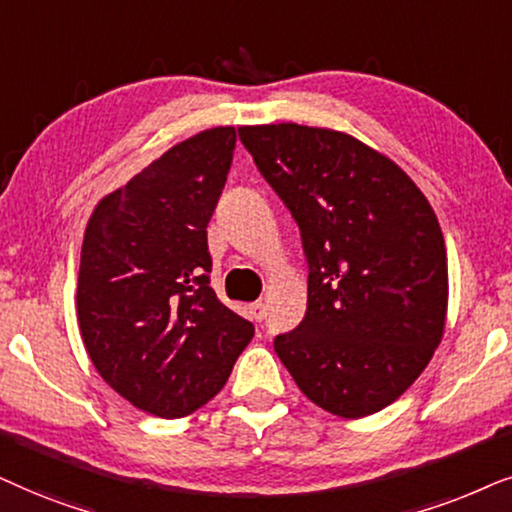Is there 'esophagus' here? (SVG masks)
<instances>
[{"label":"esophagus","instance_id":"34e87169","mask_svg":"<svg viewBox=\"0 0 512 512\" xmlns=\"http://www.w3.org/2000/svg\"><path fill=\"white\" fill-rule=\"evenodd\" d=\"M248 313L252 320H257V323H260V320H264V316H267V306H264L262 302H252L248 306Z\"/></svg>","mask_w":512,"mask_h":512}]
</instances>
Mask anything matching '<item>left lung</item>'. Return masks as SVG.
<instances>
[{
	"mask_svg": "<svg viewBox=\"0 0 512 512\" xmlns=\"http://www.w3.org/2000/svg\"><path fill=\"white\" fill-rule=\"evenodd\" d=\"M302 231L306 316L274 349L306 398L363 419L403 395L445 335L447 250L435 210L386 154L335 128L241 126Z\"/></svg>",
	"mask_w": 512,
	"mask_h": 512,
	"instance_id": "1",
	"label": "left lung"
}]
</instances>
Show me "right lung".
Segmentation results:
<instances>
[{
  "label": "right lung",
  "instance_id": "1",
  "mask_svg": "<svg viewBox=\"0 0 512 512\" xmlns=\"http://www.w3.org/2000/svg\"><path fill=\"white\" fill-rule=\"evenodd\" d=\"M234 126L177 142L102 196L81 243L77 320L95 370L161 419L187 417L227 384L255 327L210 288L208 222Z\"/></svg>",
  "mask_w": 512,
  "mask_h": 512
}]
</instances>
